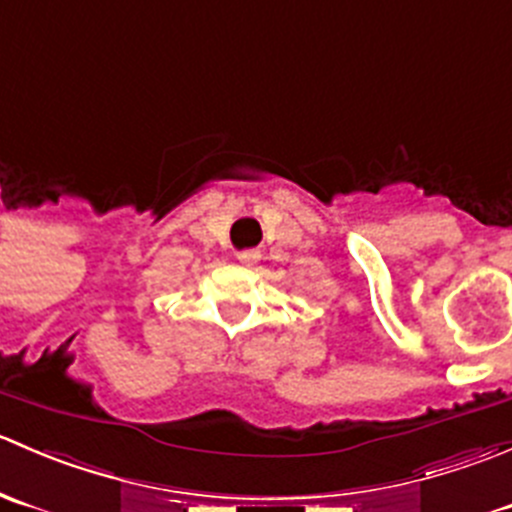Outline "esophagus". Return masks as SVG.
I'll return each instance as SVG.
<instances>
[{
  "mask_svg": "<svg viewBox=\"0 0 512 512\" xmlns=\"http://www.w3.org/2000/svg\"><path fill=\"white\" fill-rule=\"evenodd\" d=\"M236 258H239L241 263H246V266H249V263H254V261H256L258 254H256V251H241V254L236 256Z\"/></svg>",
  "mask_w": 512,
  "mask_h": 512,
  "instance_id": "34e87169",
  "label": "esophagus"
}]
</instances>
